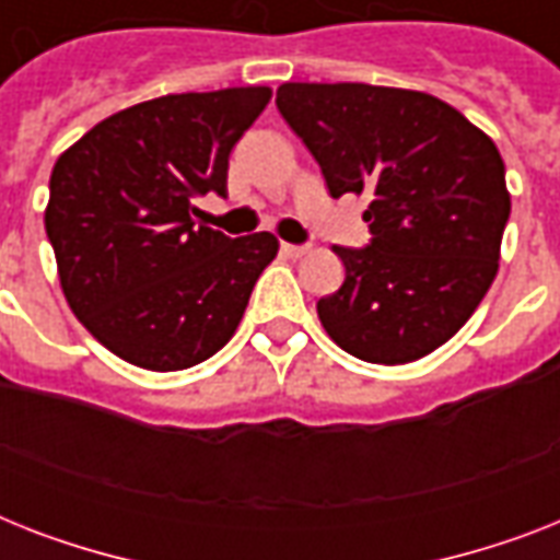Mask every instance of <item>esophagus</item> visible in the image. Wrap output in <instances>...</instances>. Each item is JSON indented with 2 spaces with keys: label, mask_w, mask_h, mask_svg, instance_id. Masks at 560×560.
Instances as JSON below:
<instances>
[{
  "label": "esophagus",
  "mask_w": 560,
  "mask_h": 560,
  "mask_svg": "<svg viewBox=\"0 0 560 560\" xmlns=\"http://www.w3.org/2000/svg\"><path fill=\"white\" fill-rule=\"evenodd\" d=\"M281 253L288 255V258H302L307 253L305 244H281Z\"/></svg>",
  "instance_id": "obj_1"
}]
</instances>
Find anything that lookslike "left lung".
<instances>
[{"instance_id": "1", "label": "left lung", "mask_w": 560, "mask_h": 560, "mask_svg": "<svg viewBox=\"0 0 560 560\" xmlns=\"http://www.w3.org/2000/svg\"><path fill=\"white\" fill-rule=\"evenodd\" d=\"M276 107L319 162L331 197H369L372 244L334 246L346 281L316 302L328 337L383 366L444 346L500 267L512 197L497 144L416 90L281 83Z\"/></svg>"}]
</instances>
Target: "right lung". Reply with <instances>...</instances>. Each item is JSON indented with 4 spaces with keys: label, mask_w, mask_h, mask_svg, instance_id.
Returning a JSON list of instances; mask_svg holds the SVG:
<instances>
[{
    "label": "right lung",
    "mask_w": 560,
    "mask_h": 560,
    "mask_svg": "<svg viewBox=\"0 0 560 560\" xmlns=\"http://www.w3.org/2000/svg\"><path fill=\"white\" fill-rule=\"evenodd\" d=\"M270 95V86H232L142 101L55 162L46 235L60 288L116 358L179 372L232 340L279 241L226 237L197 223L194 200L226 194L229 153Z\"/></svg>",
    "instance_id": "add662e5"
}]
</instances>
